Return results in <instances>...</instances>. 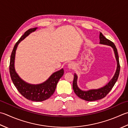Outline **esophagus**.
<instances>
[{"label": "esophagus", "instance_id": "esophagus-1", "mask_svg": "<svg viewBox=\"0 0 128 128\" xmlns=\"http://www.w3.org/2000/svg\"><path fill=\"white\" fill-rule=\"evenodd\" d=\"M74 66H75L74 64L72 62H70V63H69L68 65V67L69 69H73L74 68Z\"/></svg>", "mask_w": 128, "mask_h": 128}]
</instances>
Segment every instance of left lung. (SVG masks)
Segmentation results:
<instances>
[{
	"instance_id": "1",
	"label": "left lung",
	"mask_w": 128,
	"mask_h": 128,
	"mask_svg": "<svg viewBox=\"0 0 128 128\" xmlns=\"http://www.w3.org/2000/svg\"><path fill=\"white\" fill-rule=\"evenodd\" d=\"M99 39L100 44L111 46L112 49H113L117 63L116 69L113 77L112 78V79L108 82L106 86L102 88H100L99 89H90L88 90H82L79 88L77 84L78 76L76 73L74 74L73 83H72V88H73L74 92L76 94V96L79 97L80 98L88 102L96 101L97 100L102 99L106 96L110 92V91L111 90L112 87L114 86L115 84H116L119 75L120 64L119 61V56L116 46H115L113 42L106 39L100 32L99 35Z\"/></svg>"
}]
</instances>
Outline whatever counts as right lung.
<instances>
[{"instance_id":"add662e5","label":"right lung","mask_w":128,"mask_h":128,"mask_svg":"<svg viewBox=\"0 0 128 128\" xmlns=\"http://www.w3.org/2000/svg\"><path fill=\"white\" fill-rule=\"evenodd\" d=\"M37 29L38 28L36 27L28 30L16 42L11 54L9 72L12 82L22 96L32 101L42 102L49 99L54 94L58 82L64 74L63 68L54 72L46 80L42 83L32 84L25 82L19 76L15 69L14 65L16 50L19 44L30 34L36 31Z\"/></svg>"}]
</instances>
